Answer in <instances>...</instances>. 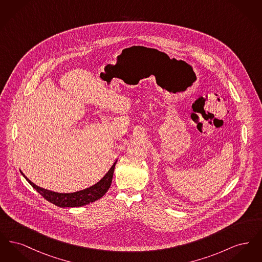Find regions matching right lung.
<instances>
[{"label": "right lung", "instance_id": "1", "mask_svg": "<svg viewBox=\"0 0 262 262\" xmlns=\"http://www.w3.org/2000/svg\"><path fill=\"white\" fill-rule=\"evenodd\" d=\"M116 163L117 162L114 163L108 173L105 174L103 179H101L96 185L85 188L83 190H79L72 193H59L38 187L32 182H30L25 174H23V172L20 173L24 174L26 181L32 186V187L35 188L45 200H48L51 203L59 207H79L99 200L107 192V190L112 184L113 174Z\"/></svg>", "mask_w": 262, "mask_h": 262}]
</instances>
